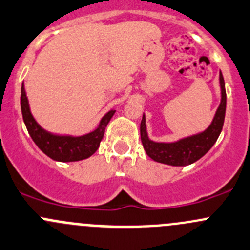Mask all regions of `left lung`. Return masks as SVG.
Masks as SVG:
<instances>
[{"mask_svg":"<svg viewBox=\"0 0 250 250\" xmlns=\"http://www.w3.org/2000/svg\"><path fill=\"white\" fill-rule=\"evenodd\" d=\"M220 85H221V104L217 108L216 115L210 127L200 134L181 139L176 143L151 142L147 138L145 116H143L140 123V138L145 151L152 160L172 166H184L198 161L211 149L221 133L225 113H226V89H225L222 73H220Z\"/></svg>","mask_w":250,"mask_h":250,"instance_id":"left-lung-1","label":"left lung"}]
</instances>
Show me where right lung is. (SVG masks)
<instances>
[{
    "instance_id": "obj_1",
    "label": "right lung",
    "mask_w": 250,
    "mask_h": 250,
    "mask_svg": "<svg viewBox=\"0 0 250 250\" xmlns=\"http://www.w3.org/2000/svg\"><path fill=\"white\" fill-rule=\"evenodd\" d=\"M21 115H23L24 123L26 125L31 139L34 140L39 149L56 161L69 162L79 161V160L88 159L98 150L100 142L104 138L105 128L110 122L111 117L115 113V110L110 111L104 116L100 125L94 132L89 134L82 135V137H71V135H55L46 132L40 127L34 120L30 112L24 86L21 85Z\"/></svg>"
}]
</instances>
